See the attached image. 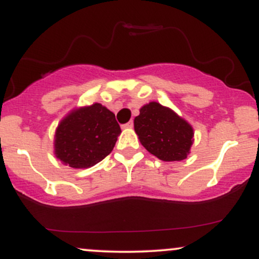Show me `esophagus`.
Listing matches in <instances>:
<instances>
[{"label":"esophagus","mask_w":259,"mask_h":259,"mask_svg":"<svg viewBox=\"0 0 259 259\" xmlns=\"http://www.w3.org/2000/svg\"><path fill=\"white\" fill-rule=\"evenodd\" d=\"M133 126H134V123H133V121H129V123L124 124V125H123L124 129H132Z\"/></svg>","instance_id":"obj_1"}]
</instances>
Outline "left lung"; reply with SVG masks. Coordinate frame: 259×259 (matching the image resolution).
I'll use <instances>...</instances> for the list:
<instances>
[{"instance_id": "8db88e82", "label": "left lung", "mask_w": 259, "mask_h": 259, "mask_svg": "<svg viewBox=\"0 0 259 259\" xmlns=\"http://www.w3.org/2000/svg\"><path fill=\"white\" fill-rule=\"evenodd\" d=\"M140 142L157 158L164 162L183 160L194 144V127L169 107L158 102L146 103L134 119Z\"/></svg>"}]
</instances>
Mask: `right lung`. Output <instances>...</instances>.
I'll list each match as a JSON object with an SVG mask.
<instances>
[{
  "label": "right lung",
  "mask_w": 259,
  "mask_h": 259,
  "mask_svg": "<svg viewBox=\"0 0 259 259\" xmlns=\"http://www.w3.org/2000/svg\"><path fill=\"white\" fill-rule=\"evenodd\" d=\"M121 130L114 113L101 103L74 108L55 133V156L64 165L90 168L112 152Z\"/></svg>",
  "instance_id": "right-lung-1"
}]
</instances>
